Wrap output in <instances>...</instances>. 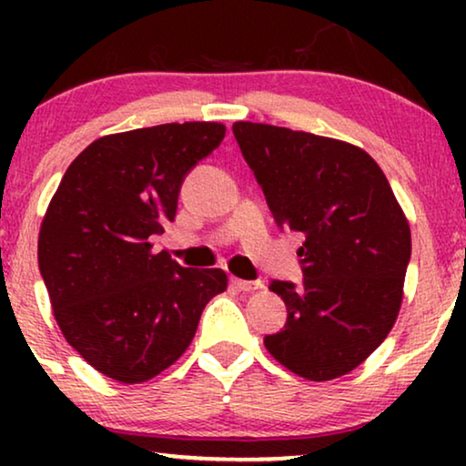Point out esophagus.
<instances>
[{
    "mask_svg": "<svg viewBox=\"0 0 466 466\" xmlns=\"http://www.w3.org/2000/svg\"><path fill=\"white\" fill-rule=\"evenodd\" d=\"M231 286H233V289H238L239 292H250V290H258V289H263V282H250V279L231 278Z\"/></svg>",
    "mask_w": 466,
    "mask_h": 466,
    "instance_id": "esophagus-1",
    "label": "esophagus"
}]
</instances>
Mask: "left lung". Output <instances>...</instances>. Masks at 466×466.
Listing matches in <instances>:
<instances>
[{"label": "left lung", "mask_w": 466, "mask_h": 466, "mask_svg": "<svg viewBox=\"0 0 466 466\" xmlns=\"http://www.w3.org/2000/svg\"><path fill=\"white\" fill-rule=\"evenodd\" d=\"M241 155L279 228L301 233L303 284L273 279L284 329L265 348L292 373L335 380L390 333L411 231L380 165L359 146L263 123H235Z\"/></svg>", "instance_id": "8db88e82"}]
</instances>
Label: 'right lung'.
I'll return each mask as SVG.
<instances>
[{"label":"right lung","instance_id":"obj_1","mask_svg":"<svg viewBox=\"0 0 466 466\" xmlns=\"http://www.w3.org/2000/svg\"><path fill=\"white\" fill-rule=\"evenodd\" d=\"M220 123H167L86 146L42 220L37 265L69 346L99 373L139 384L193 341L227 290L222 269H188L152 238L174 222L184 177L225 137Z\"/></svg>","mask_w":466,"mask_h":466}]
</instances>
